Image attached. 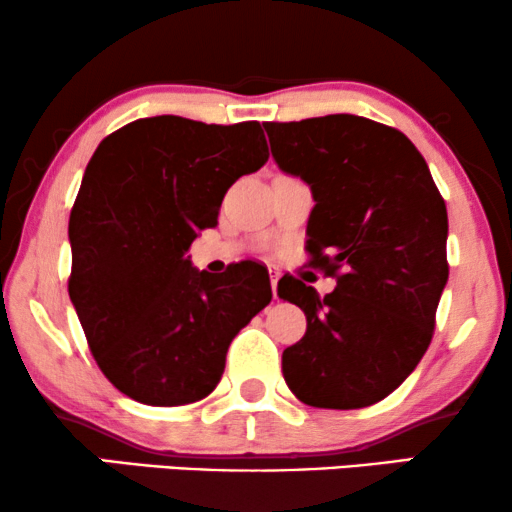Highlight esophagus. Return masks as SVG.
<instances>
[{
	"mask_svg": "<svg viewBox=\"0 0 512 512\" xmlns=\"http://www.w3.org/2000/svg\"><path fill=\"white\" fill-rule=\"evenodd\" d=\"M277 284H279V272L270 270V286H272V296L277 300Z\"/></svg>",
	"mask_w": 512,
	"mask_h": 512,
	"instance_id": "1",
	"label": "esophagus"
}]
</instances>
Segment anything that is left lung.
Returning <instances> with one entry per match:
<instances>
[{
    "label": "left lung",
    "mask_w": 512,
    "mask_h": 512,
    "mask_svg": "<svg viewBox=\"0 0 512 512\" xmlns=\"http://www.w3.org/2000/svg\"><path fill=\"white\" fill-rule=\"evenodd\" d=\"M277 167L310 186L312 263L338 277L324 298L293 277L277 296L307 317L282 373L312 408H366L401 387L429 349L447 284V209L403 132L352 114L265 123Z\"/></svg>",
    "instance_id": "1"
}]
</instances>
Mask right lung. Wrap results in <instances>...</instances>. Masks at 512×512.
<instances>
[{
	"mask_svg": "<svg viewBox=\"0 0 512 512\" xmlns=\"http://www.w3.org/2000/svg\"><path fill=\"white\" fill-rule=\"evenodd\" d=\"M265 163L256 121L139 118L95 149L69 214V298L125 396L172 408L212 394L230 342L272 300L263 265L212 277L186 256L228 188Z\"/></svg>",
	"mask_w": 512,
	"mask_h": 512,
	"instance_id": "add662e5",
	"label": "right lung"
}]
</instances>
